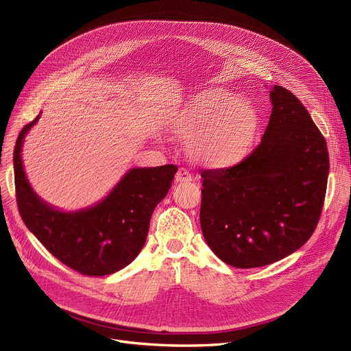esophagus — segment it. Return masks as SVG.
Here are the masks:
<instances>
[{
    "instance_id": "obj_1",
    "label": "esophagus",
    "mask_w": 351,
    "mask_h": 351,
    "mask_svg": "<svg viewBox=\"0 0 351 351\" xmlns=\"http://www.w3.org/2000/svg\"><path fill=\"white\" fill-rule=\"evenodd\" d=\"M192 179H193L192 173L188 169H185V168H179V171L175 175V180L176 182H191Z\"/></svg>"
}]
</instances>
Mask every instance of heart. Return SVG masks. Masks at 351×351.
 <instances>
[{
    "instance_id": "obj_1",
    "label": "heart",
    "mask_w": 351,
    "mask_h": 351,
    "mask_svg": "<svg viewBox=\"0 0 351 351\" xmlns=\"http://www.w3.org/2000/svg\"><path fill=\"white\" fill-rule=\"evenodd\" d=\"M259 115L250 102L225 90H208L195 97L178 119V132L192 138L189 151L212 168L237 160L256 134Z\"/></svg>"
}]
</instances>
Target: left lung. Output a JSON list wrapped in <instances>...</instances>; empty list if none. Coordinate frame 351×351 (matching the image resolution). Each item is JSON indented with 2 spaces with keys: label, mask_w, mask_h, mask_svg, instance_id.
<instances>
[{
  "label": "left lung",
  "mask_w": 351,
  "mask_h": 351,
  "mask_svg": "<svg viewBox=\"0 0 351 351\" xmlns=\"http://www.w3.org/2000/svg\"><path fill=\"white\" fill-rule=\"evenodd\" d=\"M257 145L230 168L205 169L200 226L213 253L237 269L261 267L300 249L322 215L328 152L307 109L274 85Z\"/></svg>",
  "instance_id": "obj_1"
}]
</instances>
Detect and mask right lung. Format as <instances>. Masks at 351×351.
Returning a JSON list of instances; mask_svg holds the SVG:
<instances>
[{
	"label": "right lung",
	"instance_id": "add662e5",
	"mask_svg": "<svg viewBox=\"0 0 351 351\" xmlns=\"http://www.w3.org/2000/svg\"><path fill=\"white\" fill-rule=\"evenodd\" d=\"M38 118L21 129L14 149L15 196L25 226L53 257L81 274L123 269L142 250L154 209L171 189L178 166L134 168L99 204L58 210L32 191L23 166V142Z\"/></svg>",
	"mask_w": 351,
	"mask_h": 351
}]
</instances>
